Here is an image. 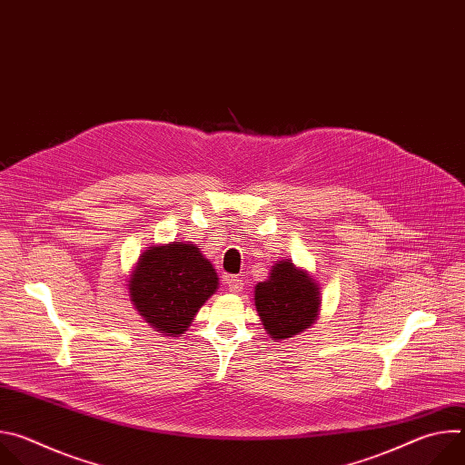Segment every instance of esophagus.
<instances>
[{"label": "esophagus", "mask_w": 465, "mask_h": 465, "mask_svg": "<svg viewBox=\"0 0 465 465\" xmlns=\"http://www.w3.org/2000/svg\"><path fill=\"white\" fill-rule=\"evenodd\" d=\"M224 283L228 285V289L232 291V292H241V289H242V280L241 278H237V276H224Z\"/></svg>", "instance_id": "1"}]
</instances>
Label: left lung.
Returning <instances> with one entry per match:
<instances>
[{"label":"left lung","mask_w":465,"mask_h":465,"mask_svg":"<svg viewBox=\"0 0 465 465\" xmlns=\"http://www.w3.org/2000/svg\"><path fill=\"white\" fill-rule=\"evenodd\" d=\"M320 307L318 285L287 261L276 262L271 278L255 285V309L264 329L276 341L307 329Z\"/></svg>","instance_id":"obj_1"}]
</instances>
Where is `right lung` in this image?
<instances>
[{
    "label": "right lung",
    "instance_id": "right-lung-1",
    "mask_svg": "<svg viewBox=\"0 0 465 465\" xmlns=\"http://www.w3.org/2000/svg\"><path fill=\"white\" fill-rule=\"evenodd\" d=\"M219 278L213 264L194 244L153 246L128 282L132 303L156 331L182 335L204 302L215 292Z\"/></svg>",
    "mask_w": 465,
    "mask_h": 465
}]
</instances>
